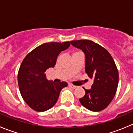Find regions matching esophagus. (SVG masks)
I'll return each mask as SVG.
<instances>
[{"label":"esophagus","mask_w":133,"mask_h":133,"mask_svg":"<svg viewBox=\"0 0 133 133\" xmlns=\"http://www.w3.org/2000/svg\"><path fill=\"white\" fill-rule=\"evenodd\" d=\"M69 85L71 87V88H73V89H75V88H76V87H77V86H76V85H73V84H69Z\"/></svg>","instance_id":"obj_1"}]
</instances>
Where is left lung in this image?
Masks as SVG:
<instances>
[{"mask_svg":"<svg viewBox=\"0 0 133 133\" xmlns=\"http://www.w3.org/2000/svg\"><path fill=\"white\" fill-rule=\"evenodd\" d=\"M71 44L85 53V73L94 80L91 89L84 88L85 95L79 100L90 111H102L111 102L117 90L119 76L115 61L105 48L92 41H73Z\"/></svg>","mask_w":133,"mask_h":133,"instance_id":"obj_1","label":"left lung"}]
</instances>
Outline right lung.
Wrapping results in <instances>:
<instances>
[{
    "label": "right lung",
    "instance_id": "1",
    "mask_svg": "<svg viewBox=\"0 0 133 133\" xmlns=\"http://www.w3.org/2000/svg\"><path fill=\"white\" fill-rule=\"evenodd\" d=\"M69 42L44 43L28 53L18 73L21 96L27 104L38 112L49 109L56 104L65 82L55 83L47 80L45 72L55 65L60 52L68 49Z\"/></svg>",
    "mask_w": 133,
    "mask_h": 133
}]
</instances>
